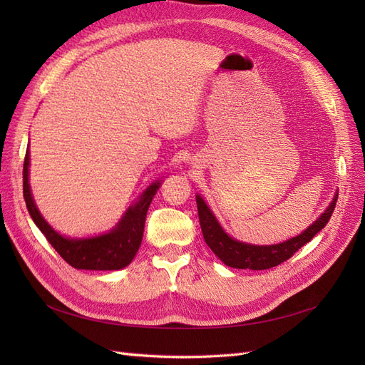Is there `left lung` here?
Listing matches in <instances>:
<instances>
[{
  "label": "left lung",
  "instance_id": "left-lung-1",
  "mask_svg": "<svg viewBox=\"0 0 365 365\" xmlns=\"http://www.w3.org/2000/svg\"><path fill=\"white\" fill-rule=\"evenodd\" d=\"M338 195H335L334 201L326 208V212L319 216L315 222L304 230L302 235H298L289 240L282 242L277 245H251L239 242L233 237H230L222 227L219 225L217 219L212 213V210L207 207L202 197L196 196L197 204V215H200V224L202 230V236L205 244L210 247L216 256L222 260L227 267L237 268V269H269L277 267L292 257L294 254L306 245L317 233L322 231L332 216L335 205H336Z\"/></svg>",
  "mask_w": 365,
  "mask_h": 365
}]
</instances>
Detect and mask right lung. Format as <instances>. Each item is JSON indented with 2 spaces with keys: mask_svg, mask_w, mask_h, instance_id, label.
<instances>
[{
  "mask_svg": "<svg viewBox=\"0 0 365 365\" xmlns=\"http://www.w3.org/2000/svg\"><path fill=\"white\" fill-rule=\"evenodd\" d=\"M29 149L24 158L23 169V187L24 200L33 222L47 237L51 247L58 251L59 256L77 269H91V271H114L128 267L135 257V254L141 245L143 231L149 205L160 189L161 182L155 181L143 192L140 200L128 208L125 216L114 230L106 235L86 237V239H70L63 237L58 231H54L47 220L39 213V210L33 201V196L29 185Z\"/></svg>",
  "mask_w": 365,
  "mask_h": 365,
  "instance_id": "obj_1",
  "label": "right lung"
}]
</instances>
